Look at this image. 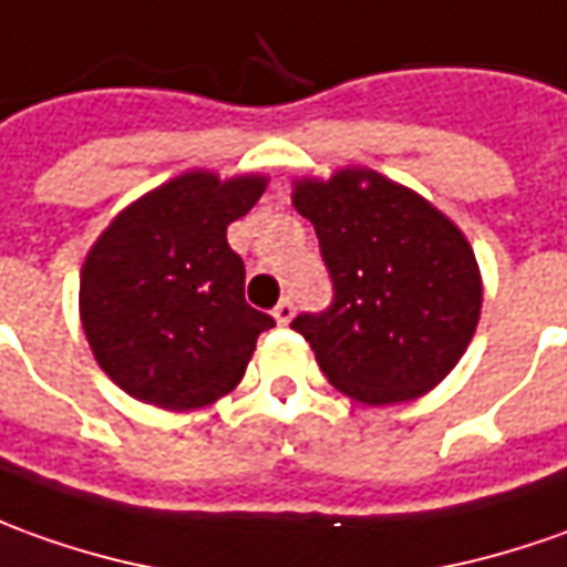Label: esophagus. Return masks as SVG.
Segmentation results:
<instances>
[{"mask_svg": "<svg viewBox=\"0 0 567 567\" xmlns=\"http://www.w3.org/2000/svg\"><path fill=\"white\" fill-rule=\"evenodd\" d=\"M272 316H276V322H279V326H288V322L295 319V300L291 298L279 300V303H276V310H272Z\"/></svg>", "mask_w": 567, "mask_h": 567, "instance_id": "34e87169", "label": "esophagus"}]
</instances>
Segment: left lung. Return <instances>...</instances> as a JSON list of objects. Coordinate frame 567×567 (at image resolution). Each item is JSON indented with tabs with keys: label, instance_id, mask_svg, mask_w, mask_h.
<instances>
[{
	"label": "left lung",
	"instance_id": "left-lung-1",
	"mask_svg": "<svg viewBox=\"0 0 567 567\" xmlns=\"http://www.w3.org/2000/svg\"><path fill=\"white\" fill-rule=\"evenodd\" d=\"M313 223L334 298L295 316L316 363L341 394L369 406L429 394L475 334L481 272L450 219L375 171L295 183Z\"/></svg>",
	"mask_w": 567,
	"mask_h": 567
}]
</instances>
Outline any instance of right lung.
<instances>
[{"label": "right lung", "mask_w": 567, "mask_h": 567, "mask_svg": "<svg viewBox=\"0 0 567 567\" xmlns=\"http://www.w3.org/2000/svg\"><path fill=\"white\" fill-rule=\"evenodd\" d=\"M264 176L192 171L114 217L80 276V319L99 365L130 396L186 413L241 381L272 316L248 307L226 226L264 195Z\"/></svg>", "instance_id": "1"}]
</instances>
